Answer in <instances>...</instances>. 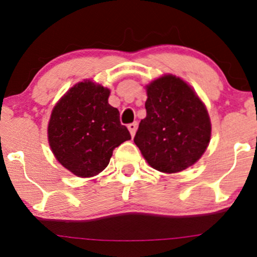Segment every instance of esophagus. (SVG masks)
Here are the masks:
<instances>
[{
    "label": "esophagus",
    "mask_w": 257,
    "mask_h": 257,
    "mask_svg": "<svg viewBox=\"0 0 257 257\" xmlns=\"http://www.w3.org/2000/svg\"><path fill=\"white\" fill-rule=\"evenodd\" d=\"M128 129H129V132H131L132 137H134L135 132H137V129H138V122H133V123H131V124H128Z\"/></svg>",
    "instance_id": "34e87169"
}]
</instances>
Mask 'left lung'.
<instances>
[{"label":"left lung","mask_w":257,"mask_h":257,"mask_svg":"<svg viewBox=\"0 0 257 257\" xmlns=\"http://www.w3.org/2000/svg\"><path fill=\"white\" fill-rule=\"evenodd\" d=\"M146 117L134 143L153 169L173 174L193 166L211 137L208 111L185 81L164 75L146 85Z\"/></svg>","instance_id":"left-lung-1"}]
</instances>
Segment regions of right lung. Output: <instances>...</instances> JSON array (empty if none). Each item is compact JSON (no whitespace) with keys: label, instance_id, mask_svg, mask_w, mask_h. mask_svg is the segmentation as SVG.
<instances>
[{"label":"right lung","instance_id":"obj_1","mask_svg":"<svg viewBox=\"0 0 257 257\" xmlns=\"http://www.w3.org/2000/svg\"><path fill=\"white\" fill-rule=\"evenodd\" d=\"M108 96L110 89L85 79L70 88L52 111L48 141L53 155L79 178L98 175L113 150L132 139Z\"/></svg>","mask_w":257,"mask_h":257}]
</instances>
